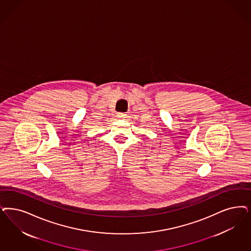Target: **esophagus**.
<instances>
[{"instance_id": "1", "label": "esophagus", "mask_w": 251, "mask_h": 251, "mask_svg": "<svg viewBox=\"0 0 251 251\" xmlns=\"http://www.w3.org/2000/svg\"><path fill=\"white\" fill-rule=\"evenodd\" d=\"M117 117L119 119H124V118H126V114H124V113H118Z\"/></svg>"}]
</instances>
